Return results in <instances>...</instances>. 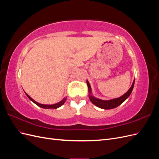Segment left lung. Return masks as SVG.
<instances>
[{"label":"left lung","instance_id":"left-lung-1","mask_svg":"<svg viewBox=\"0 0 159 159\" xmlns=\"http://www.w3.org/2000/svg\"><path fill=\"white\" fill-rule=\"evenodd\" d=\"M134 80L133 82V84L131 85V87L129 88V89L127 91V92L125 93L123 95L121 96L120 98H115L111 100H102L100 99H98L91 95V86L89 83V81L87 80V85L88 86V91L89 93V99L91 102H92L93 104H94L96 106L102 108L103 109H114L115 107H118L119 105H121L123 102H124L129 97V95H131L133 87H134Z\"/></svg>","mask_w":159,"mask_h":159}]
</instances>
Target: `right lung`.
Wrapping results in <instances>:
<instances>
[{
  "label": "right lung",
  "mask_w": 159,
  "mask_h": 159,
  "mask_svg": "<svg viewBox=\"0 0 159 159\" xmlns=\"http://www.w3.org/2000/svg\"><path fill=\"white\" fill-rule=\"evenodd\" d=\"M25 93H26V95H27V97L29 98L32 102H34V103L36 105H37L38 106H39V107H42V108H44V109H57V108H58V107H61L62 105H63L64 103H65V102L66 101V98H64L63 99H62L61 102H58V103H55V104H53V105H45V104H41V103H38V102H36V101H34V100L32 98H30L29 95H28L26 92H25Z\"/></svg>",
  "instance_id": "right-lung-1"
}]
</instances>
